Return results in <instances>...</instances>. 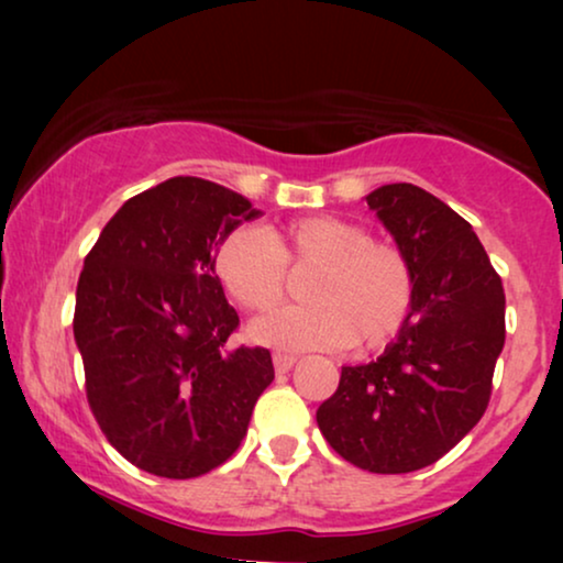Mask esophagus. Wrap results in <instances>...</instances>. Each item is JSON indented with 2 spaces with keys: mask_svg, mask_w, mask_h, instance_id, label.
Wrapping results in <instances>:
<instances>
[{
  "mask_svg": "<svg viewBox=\"0 0 563 563\" xmlns=\"http://www.w3.org/2000/svg\"><path fill=\"white\" fill-rule=\"evenodd\" d=\"M295 356H289V353H274V368L276 374H287L291 366H295Z\"/></svg>",
  "mask_w": 563,
  "mask_h": 563,
  "instance_id": "1",
  "label": "esophagus"
}]
</instances>
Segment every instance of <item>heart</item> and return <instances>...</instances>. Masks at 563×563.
I'll return each mask as SVG.
<instances>
[{"mask_svg": "<svg viewBox=\"0 0 563 563\" xmlns=\"http://www.w3.org/2000/svg\"><path fill=\"white\" fill-rule=\"evenodd\" d=\"M214 276L249 312H272L287 295L289 272H312L310 305L276 312L251 325V335L279 349L376 351L402 330L415 299L407 253L376 241L353 220L318 214L287 225L235 230L214 251Z\"/></svg>", "mask_w": 563, "mask_h": 563, "instance_id": "1", "label": "heart"}]
</instances>
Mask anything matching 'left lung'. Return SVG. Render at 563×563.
<instances>
[{"instance_id":"1","label":"left lung","mask_w":563,"mask_h":563,"mask_svg":"<svg viewBox=\"0 0 563 563\" xmlns=\"http://www.w3.org/2000/svg\"><path fill=\"white\" fill-rule=\"evenodd\" d=\"M366 202L410 258L412 310L379 358L341 368L318 426L353 466L407 474L435 464L487 410L505 289L472 225L430 191L384 184Z\"/></svg>"}]
</instances>
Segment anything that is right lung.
<instances>
[{
    "label": "right lung",
    "instance_id": "add662e5",
    "mask_svg": "<svg viewBox=\"0 0 563 563\" xmlns=\"http://www.w3.org/2000/svg\"><path fill=\"white\" fill-rule=\"evenodd\" d=\"M251 202L174 176L128 199L84 258L74 338L107 441L143 472L202 476L233 456L274 382L268 349H230L238 312L214 251Z\"/></svg>",
    "mask_w": 563,
    "mask_h": 563
}]
</instances>
